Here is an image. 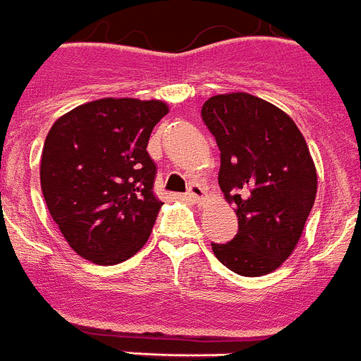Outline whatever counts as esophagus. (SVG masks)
Masks as SVG:
<instances>
[{
    "label": "esophagus",
    "mask_w": 361,
    "mask_h": 361,
    "mask_svg": "<svg viewBox=\"0 0 361 361\" xmlns=\"http://www.w3.org/2000/svg\"><path fill=\"white\" fill-rule=\"evenodd\" d=\"M188 197H190V199H193L195 202H202L206 199L204 188H202L201 184H192V186H190V190H188Z\"/></svg>",
    "instance_id": "esophagus-1"
}]
</instances>
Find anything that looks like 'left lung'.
Here are the masks:
<instances>
[{
  "mask_svg": "<svg viewBox=\"0 0 361 361\" xmlns=\"http://www.w3.org/2000/svg\"><path fill=\"white\" fill-rule=\"evenodd\" d=\"M202 120L221 149L219 186L239 230L212 250L232 272L259 277L295 250L318 192L316 166L294 120L248 92L208 98Z\"/></svg>",
  "mask_w": 361,
  "mask_h": 361,
  "instance_id": "obj_1",
  "label": "left lung"
}]
</instances>
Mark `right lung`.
<instances>
[{
	"mask_svg": "<svg viewBox=\"0 0 361 361\" xmlns=\"http://www.w3.org/2000/svg\"><path fill=\"white\" fill-rule=\"evenodd\" d=\"M169 113L166 102L100 98L52 124L42 151L39 183L49 214L78 255L116 264L149 237L160 202L149 135Z\"/></svg>",
	"mask_w": 361,
	"mask_h": 361,
	"instance_id": "right-lung-1",
	"label": "right lung"
}]
</instances>
